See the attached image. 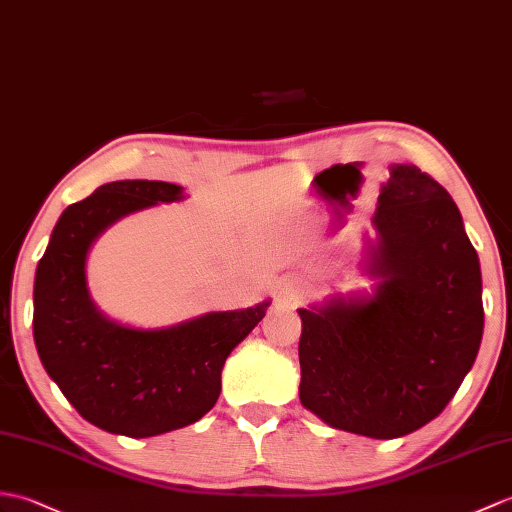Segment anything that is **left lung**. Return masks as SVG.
<instances>
[{"mask_svg": "<svg viewBox=\"0 0 512 512\" xmlns=\"http://www.w3.org/2000/svg\"><path fill=\"white\" fill-rule=\"evenodd\" d=\"M373 222L375 299L299 310V395L338 430L397 438L436 419L471 371L482 277L456 202L414 165L392 168Z\"/></svg>", "mask_w": 512, "mask_h": 512, "instance_id": "left-lung-1", "label": "left lung"}]
</instances>
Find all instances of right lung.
I'll list each match as a JSON object with an SVG mask.
<instances>
[{
	"mask_svg": "<svg viewBox=\"0 0 512 512\" xmlns=\"http://www.w3.org/2000/svg\"><path fill=\"white\" fill-rule=\"evenodd\" d=\"M181 198L163 181H117L69 205L34 279V342L45 371L82 419L100 430L148 438L178 430L216 406L229 353L268 303L211 312L189 323L139 331L95 310L85 283L91 242L126 213Z\"/></svg>",
	"mask_w": 512,
	"mask_h": 512,
	"instance_id": "1",
	"label": "right lung"
}]
</instances>
